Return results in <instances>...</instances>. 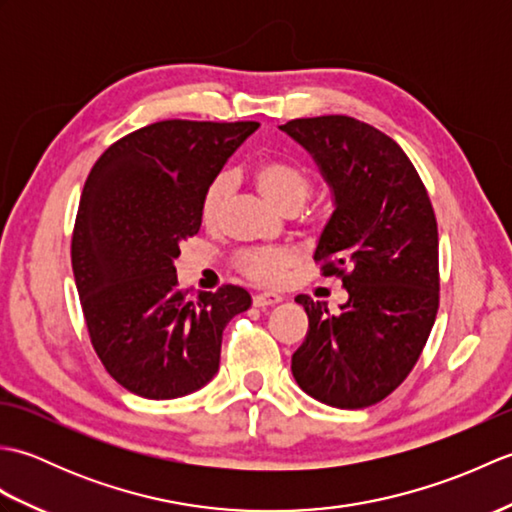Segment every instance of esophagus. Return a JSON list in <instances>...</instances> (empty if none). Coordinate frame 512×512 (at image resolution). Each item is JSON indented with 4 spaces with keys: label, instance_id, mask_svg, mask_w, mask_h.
Wrapping results in <instances>:
<instances>
[{
    "label": "esophagus",
    "instance_id": "34e87169",
    "mask_svg": "<svg viewBox=\"0 0 512 512\" xmlns=\"http://www.w3.org/2000/svg\"><path fill=\"white\" fill-rule=\"evenodd\" d=\"M279 301H284V295H279V292H259V295L253 297V306L266 308V306H275Z\"/></svg>",
    "mask_w": 512,
    "mask_h": 512
}]
</instances>
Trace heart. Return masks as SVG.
Instances as JSON below:
<instances>
[{
	"instance_id": "1",
	"label": "heart",
	"mask_w": 512,
	"mask_h": 512,
	"mask_svg": "<svg viewBox=\"0 0 512 512\" xmlns=\"http://www.w3.org/2000/svg\"><path fill=\"white\" fill-rule=\"evenodd\" d=\"M257 189L264 193L268 202H273L284 213H295L308 202L314 180L310 171L295 160L270 158L259 162L253 171ZM235 189V178L228 171L206 184L200 200V217L206 226L220 222L224 206ZM295 264V253L288 248H253L235 255V268L257 284H279Z\"/></svg>"
}]
</instances>
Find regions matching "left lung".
<instances>
[{"label": "left lung", "mask_w": 512, "mask_h": 512, "mask_svg": "<svg viewBox=\"0 0 512 512\" xmlns=\"http://www.w3.org/2000/svg\"><path fill=\"white\" fill-rule=\"evenodd\" d=\"M317 160L334 213L314 262L341 277L332 314L299 295L308 334L292 354L299 387L325 405L363 409L387 398L418 363L440 306L438 222L429 193L396 140L352 116L281 125Z\"/></svg>", "instance_id": "left-lung-1"}]
</instances>
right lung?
Wrapping results in <instances>:
<instances>
[{
	"label": "right lung",
	"mask_w": 512,
	"mask_h": 512,
	"mask_svg": "<svg viewBox=\"0 0 512 512\" xmlns=\"http://www.w3.org/2000/svg\"><path fill=\"white\" fill-rule=\"evenodd\" d=\"M259 123L158 121L94 162L72 231V270L96 356L136 396L169 400L220 367L222 332L250 308L239 286L189 295L173 259L198 235L202 193Z\"/></svg>",
	"instance_id": "obj_1"
}]
</instances>
